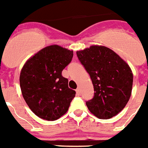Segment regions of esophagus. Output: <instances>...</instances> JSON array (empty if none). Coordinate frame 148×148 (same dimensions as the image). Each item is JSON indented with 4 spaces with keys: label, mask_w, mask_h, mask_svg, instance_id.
<instances>
[{
    "label": "esophagus",
    "mask_w": 148,
    "mask_h": 148,
    "mask_svg": "<svg viewBox=\"0 0 148 148\" xmlns=\"http://www.w3.org/2000/svg\"><path fill=\"white\" fill-rule=\"evenodd\" d=\"M76 93H77V95H79L80 94H81V91H80V88H77Z\"/></svg>",
    "instance_id": "34e87169"
}]
</instances>
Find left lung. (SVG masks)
Masks as SVG:
<instances>
[{"label": "left lung", "mask_w": 148, "mask_h": 148, "mask_svg": "<svg viewBox=\"0 0 148 148\" xmlns=\"http://www.w3.org/2000/svg\"><path fill=\"white\" fill-rule=\"evenodd\" d=\"M76 54L90 75L95 90L93 98L86 101L89 111L102 119L116 116L131 96L133 75L129 66L104 46L94 45Z\"/></svg>", "instance_id": "obj_1"}]
</instances>
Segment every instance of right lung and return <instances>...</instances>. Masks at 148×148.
<instances>
[{
  "label": "right lung",
  "instance_id": "obj_1",
  "mask_svg": "<svg viewBox=\"0 0 148 148\" xmlns=\"http://www.w3.org/2000/svg\"><path fill=\"white\" fill-rule=\"evenodd\" d=\"M73 57V51L51 45L39 51L23 66L19 76L23 98L41 119H59L75 97V91L69 88L68 79L62 75Z\"/></svg>",
  "mask_w": 148,
  "mask_h": 148
}]
</instances>
